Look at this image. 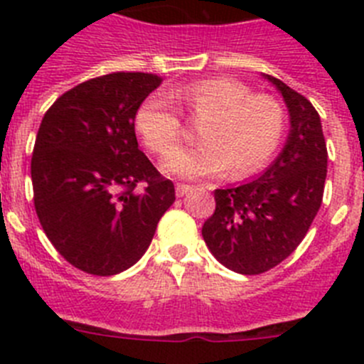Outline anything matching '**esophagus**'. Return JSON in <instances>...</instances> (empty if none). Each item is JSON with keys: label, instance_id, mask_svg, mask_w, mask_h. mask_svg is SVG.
<instances>
[{"label": "esophagus", "instance_id": "34e87169", "mask_svg": "<svg viewBox=\"0 0 364 364\" xmlns=\"http://www.w3.org/2000/svg\"><path fill=\"white\" fill-rule=\"evenodd\" d=\"M191 189V186L188 184H176V197H184L186 193Z\"/></svg>", "mask_w": 364, "mask_h": 364}]
</instances>
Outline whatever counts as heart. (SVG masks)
<instances>
[{
  "instance_id": "heart-1",
  "label": "heart",
  "mask_w": 364,
  "mask_h": 364,
  "mask_svg": "<svg viewBox=\"0 0 364 364\" xmlns=\"http://www.w3.org/2000/svg\"><path fill=\"white\" fill-rule=\"evenodd\" d=\"M167 99L199 125L197 146L164 160V169L175 176H215L228 167L235 178L253 175L275 154L284 136L282 105L273 96L253 95L252 87L235 78L193 82L169 91ZM168 102L164 96H149L134 114V129L154 154L171 153L183 136V126Z\"/></svg>"
}]
</instances>
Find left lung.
Returning <instances> with one entry per match:
<instances>
[{
	"instance_id": "obj_1",
	"label": "left lung",
	"mask_w": 364,
	"mask_h": 364,
	"mask_svg": "<svg viewBox=\"0 0 364 364\" xmlns=\"http://www.w3.org/2000/svg\"><path fill=\"white\" fill-rule=\"evenodd\" d=\"M277 87L290 112V134L281 154L259 178L215 189V213L202 237L215 259L242 275L281 264L310 230L323 202L328 153L319 112L291 87Z\"/></svg>"
}]
</instances>
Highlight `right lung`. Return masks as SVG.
Wrapping results in <instances>:
<instances>
[{"label": "right lung", "mask_w": 364, "mask_h": 364, "mask_svg": "<svg viewBox=\"0 0 364 364\" xmlns=\"http://www.w3.org/2000/svg\"><path fill=\"white\" fill-rule=\"evenodd\" d=\"M160 83L147 73L98 76L63 92L41 120L31 160L34 208L58 253L82 272L107 277L131 268L175 202V186L134 134L138 105Z\"/></svg>", "instance_id": "obj_1"}]
</instances>
